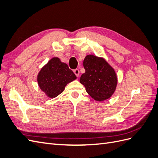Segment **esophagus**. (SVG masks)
Listing matches in <instances>:
<instances>
[{"mask_svg": "<svg viewBox=\"0 0 158 158\" xmlns=\"http://www.w3.org/2000/svg\"><path fill=\"white\" fill-rule=\"evenodd\" d=\"M74 73L75 75L78 77V76L80 75V70H79L78 69H75V70H74Z\"/></svg>", "mask_w": 158, "mask_h": 158, "instance_id": "1", "label": "esophagus"}]
</instances>
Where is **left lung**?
Instances as JSON below:
<instances>
[{
	"label": "left lung",
	"mask_w": 158,
	"mask_h": 158,
	"mask_svg": "<svg viewBox=\"0 0 158 158\" xmlns=\"http://www.w3.org/2000/svg\"><path fill=\"white\" fill-rule=\"evenodd\" d=\"M83 65L85 72L81 76L80 82L87 93L97 102L111 98L118 82L114 69L103 57L93 55L85 56Z\"/></svg>",
	"instance_id": "8db88e82"
}]
</instances>
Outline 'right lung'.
<instances>
[{
    "mask_svg": "<svg viewBox=\"0 0 158 158\" xmlns=\"http://www.w3.org/2000/svg\"><path fill=\"white\" fill-rule=\"evenodd\" d=\"M76 79L67 64L53 57L45 64L37 74V81L40 89L47 97L54 98L63 92L65 86Z\"/></svg>",
    "mask_w": 158,
    "mask_h": 158,
    "instance_id": "right-lung-1",
    "label": "right lung"
}]
</instances>
